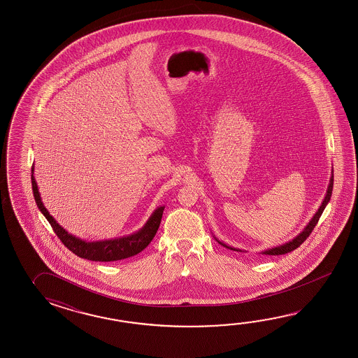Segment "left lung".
<instances>
[{
  "mask_svg": "<svg viewBox=\"0 0 358 358\" xmlns=\"http://www.w3.org/2000/svg\"><path fill=\"white\" fill-rule=\"evenodd\" d=\"M333 184H334V176H331V178H330V182H329V187H327V196H325L324 201H322V203L320 206L317 213L313 215V217H312L311 221L307 224V227L303 229V231H301V233H299V236H296L294 239H292V241L288 242V243L282 244V245H278V247H274V248L266 250V251L262 252V255H270V256L285 255V253H288V252L294 251V250L298 248L301 244L303 243L304 241H306V239L310 236V234H311L313 228L316 227V224H317V221H319L321 213H322V211L325 210V207H327V203H329V201H330L331 193H333ZM216 241H217V239H216ZM217 242H219L221 245H224V247H227L229 250H231V251L242 252V250L229 247V245H227L225 243H222L220 241H217Z\"/></svg>",
  "mask_w": 358,
  "mask_h": 358,
  "instance_id": "1",
  "label": "left lung"
}]
</instances>
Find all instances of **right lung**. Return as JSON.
Returning <instances> with one entry per match:
<instances>
[{"instance_id": "right-lung-1", "label": "right lung", "mask_w": 358, "mask_h": 358, "mask_svg": "<svg viewBox=\"0 0 358 358\" xmlns=\"http://www.w3.org/2000/svg\"><path fill=\"white\" fill-rule=\"evenodd\" d=\"M34 166L31 168V188L36 203L38 206L41 213L45 215L47 221L51 224L56 236L60 238L64 245L69 248L76 256L82 259H91V261H101V262H110V261H119V259H128L136 256L139 252L143 251L148 244L151 243L153 236H156L157 229L160 227L161 217L164 213V206L157 207L150 219L147 220L143 228L137 233L130 234L122 238H115L110 241H99V242H85L76 236L69 234L65 229L57 224V221L47 211L43 205L41 194H39L38 185L33 176Z\"/></svg>"}]
</instances>
